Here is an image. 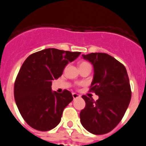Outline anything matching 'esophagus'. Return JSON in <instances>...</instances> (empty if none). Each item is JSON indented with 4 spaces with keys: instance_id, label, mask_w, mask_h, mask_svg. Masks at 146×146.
<instances>
[{
    "instance_id": "obj_1",
    "label": "esophagus",
    "mask_w": 146,
    "mask_h": 146,
    "mask_svg": "<svg viewBox=\"0 0 146 146\" xmlns=\"http://www.w3.org/2000/svg\"><path fill=\"white\" fill-rule=\"evenodd\" d=\"M72 96H73V98H74V99H77V98H80V96L79 94H76V93H72Z\"/></svg>"
}]
</instances>
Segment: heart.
<instances>
[{"mask_svg": "<svg viewBox=\"0 0 146 146\" xmlns=\"http://www.w3.org/2000/svg\"><path fill=\"white\" fill-rule=\"evenodd\" d=\"M80 67H90V68H91V65H90V64H88V62H81L80 64Z\"/></svg>", "mask_w": 146, "mask_h": 146, "instance_id": "obj_1", "label": "heart"}]
</instances>
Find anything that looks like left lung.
Here are the masks:
<instances>
[{
    "instance_id": "obj_1",
    "label": "left lung",
    "mask_w": 146,
    "mask_h": 146,
    "mask_svg": "<svg viewBox=\"0 0 146 146\" xmlns=\"http://www.w3.org/2000/svg\"><path fill=\"white\" fill-rule=\"evenodd\" d=\"M94 67V78L90 91L99 96L96 102L82 96L86 107L80 113L85 129L94 135H104L119 123L131 100V92L124 66L102 52L82 55Z\"/></svg>"
}]
</instances>
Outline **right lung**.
<instances>
[{
  "label": "right lung",
  "instance_id": "right-lung-1",
  "mask_svg": "<svg viewBox=\"0 0 146 146\" xmlns=\"http://www.w3.org/2000/svg\"><path fill=\"white\" fill-rule=\"evenodd\" d=\"M81 52L48 48L35 52L24 61L16 78L14 95L25 122L38 131L57 126L64 108L73 100L70 91H52V81L63 74L69 62Z\"/></svg>",
  "mask_w": 146,
  "mask_h": 146
}]
</instances>
